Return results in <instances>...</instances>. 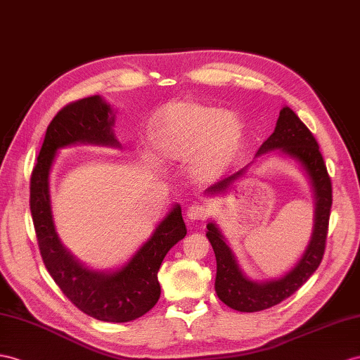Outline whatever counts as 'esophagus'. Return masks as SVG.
I'll return each instance as SVG.
<instances>
[{
    "instance_id": "34e87169",
    "label": "esophagus",
    "mask_w": 360,
    "mask_h": 360,
    "mask_svg": "<svg viewBox=\"0 0 360 360\" xmlns=\"http://www.w3.org/2000/svg\"><path fill=\"white\" fill-rule=\"evenodd\" d=\"M207 215H209V207L206 203H194L188 207V212H186V217L192 221L203 220V218H206Z\"/></svg>"
}]
</instances>
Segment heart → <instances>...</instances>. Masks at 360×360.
<instances>
[{
    "label": "heart",
    "instance_id": "b5f03b06",
    "mask_svg": "<svg viewBox=\"0 0 360 360\" xmlns=\"http://www.w3.org/2000/svg\"><path fill=\"white\" fill-rule=\"evenodd\" d=\"M150 137L153 150L165 159L185 160L197 153L198 169L209 174L238 145L241 124L232 112L195 102H171L154 114Z\"/></svg>",
    "mask_w": 360,
    "mask_h": 360
}]
</instances>
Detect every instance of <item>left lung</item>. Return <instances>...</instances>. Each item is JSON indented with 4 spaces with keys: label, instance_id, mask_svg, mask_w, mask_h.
<instances>
[{
    "label": "left lung",
    "instance_id": "obj_1",
    "mask_svg": "<svg viewBox=\"0 0 360 360\" xmlns=\"http://www.w3.org/2000/svg\"><path fill=\"white\" fill-rule=\"evenodd\" d=\"M276 148L301 162L304 169L309 174L314 189V197H316L314 231L302 258L285 276L275 279V281L257 284L249 281L241 274L233 253L224 243L218 227L214 223L207 224L206 236L212 244L217 258L215 292L226 305L238 311H261L287 300L316 271L323 258V252H326L330 209L333 203L331 179L326 162L322 159L316 139L304 125V122L296 116L295 111L288 107L279 112L274 134L261 145L257 155L276 150ZM241 172L243 171H238L231 177L215 183L214 186L207 189V192L214 194V192L224 191L236 177H240Z\"/></svg>",
    "mask_w": 360,
    "mask_h": 360
}]
</instances>
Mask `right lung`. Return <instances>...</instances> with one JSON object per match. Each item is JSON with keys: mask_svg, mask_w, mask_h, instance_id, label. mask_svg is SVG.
<instances>
[{"mask_svg": "<svg viewBox=\"0 0 360 360\" xmlns=\"http://www.w3.org/2000/svg\"><path fill=\"white\" fill-rule=\"evenodd\" d=\"M112 122L110 107L99 96L70 102L58 111L32 171L30 212L44 264L68 301L94 319L128 322L143 316L159 301L157 271L168 250L186 235L180 206H174L125 267L105 275L84 269L59 243L49 195V174L59 148L76 142L117 145Z\"/></svg>", "mask_w": 360, "mask_h": 360, "instance_id": "right-lung-1", "label": "right lung"}]
</instances>
